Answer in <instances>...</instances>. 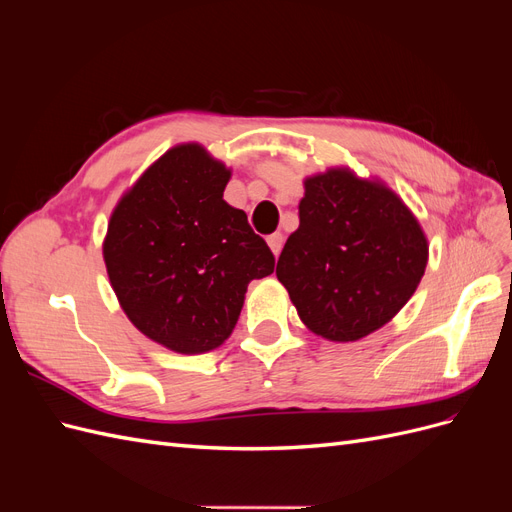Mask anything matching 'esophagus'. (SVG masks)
Instances as JSON below:
<instances>
[{
  "mask_svg": "<svg viewBox=\"0 0 512 512\" xmlns=\"http://www.w3.org/2000/svg\"><path fill=\"white\" fill-rule=\"evenodd\" d=\"M267 243L271 247V252L277 256L282 250V245H284V235H282V232H273V235L267 237Z\"/></svg>",
  "mask_w": 512,
  "mask_h": 512,
  "instance_id": "esophagus-1",
  "label": "esophagus"
}]
</instances>
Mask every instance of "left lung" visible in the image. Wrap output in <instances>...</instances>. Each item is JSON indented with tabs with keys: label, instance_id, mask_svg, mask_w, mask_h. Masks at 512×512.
Masks as SVG:
<instances>
[{
	"label": "left lung",
	"instance_id": "1",
	"mask_svg": "<svg viewBox=\"0 0 512 512\" xmlns=\"http://www.w3.org/2000/svg\"><path fill=\"white\" fill-rule=\"evenodd\" d=\"M299 228L275 275L305 327L346 344L391 322L421 284L429 243L410 207L378 177L331 166L303 179Z\"/></svg>",
	"mask_w": 512,
	"mask_h": 512
}]
</instances>
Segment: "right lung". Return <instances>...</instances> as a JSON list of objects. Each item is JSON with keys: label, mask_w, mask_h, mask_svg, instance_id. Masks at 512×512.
Instances as JSON below:
<instances>
[{"label": "right lung", "mask_w": 512, "mask_h": 512, "mask_svg": "<svg viewBox=\"0 0 512 512\" xmlns=\"http://www.w3.org/2000/svg\"><path fill=\"white\" fill-rule=\"evenodd\" d=\"M230 168L198 143L170 147L123 192L102 256L117 301L151 342L179 354L220 348L247 284L275 258L224 200Z\"/></svg>", "instance_id": "1"}]
</instances>
